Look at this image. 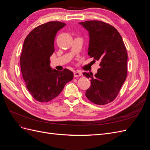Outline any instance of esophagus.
<instances>
[{
	"label": "esophagus",
	"mask_w": 150,
	"mask_h": 150,
	"mask_svg": "<svg viewBox=\"0 0 150 150\" xmlns=\"http://www.w3.org/2000/svg\"><path fill=\"white\" fill-rule=\"evenodd\" d=\"M82 75V72L80 71H76L74 72V77L76 78V77H79Z\"/></svg>",
	"instance_id": "esophagus-1"
}]
</instances>
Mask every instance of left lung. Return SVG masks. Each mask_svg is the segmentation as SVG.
Masks as SVG:
<instances>
[{
	"mask_svg": "<svg viewBox=\"0 0 150 150\" xmlns=\"http://www.w3.org/2000/svg\"><path fill=\"white\" fill-rule=\"evenodd\" d=\"M88 31V55L100 61V68L93 76L92 72H83L91 78V87L86 96L98 105L111 103L118 94L127 76L128 54L123 40L114 27L99 21L79 22Z\"/></svg>",
	"mask_w": 150,
	"mask_h": 150,
	"instance_id": "8db88e82",
	"label": "left lung"
}]
</instances>
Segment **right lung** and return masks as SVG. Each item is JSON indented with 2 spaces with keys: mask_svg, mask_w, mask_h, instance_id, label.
Segmentation results:
<instances>
[{
  "mask_svg": "<svg viewBox=\"0 0 150 150\" xmlns=\"http://www.w3.org/2000/svg\"><path fill=\"white\" fill-rule=\"evenodd\" d=\"M65 25L58 21L47 22L34 28L24 40L20 58L22 77L32 96L39 102L51 101L73 79L70 70L59 71L50 66L54 39Z\"/></svg>",
  "mask_w": 150,
  "mask_h": 150,
  "instance_id": "obj_1",
  "label": "right lung"
}]
</instances>
